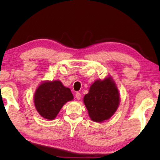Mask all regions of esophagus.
Returning a JSON list of instances; mask_svg holds the SVG:
<instances>
[{
  "label": "esophagus",
  "instance_id": "34e87169",
  "mask_svg": "<svg viewBox=\"0 0 160 160\" xmlns=\"http://www.w3.org/2000/svg\"><path fill=\"white\" fill-rule=\"evenodd\" d=\"M75 97H76L77 99L79 100L81 97V94L80 92H76L75 93Z\"/></svg>",
  "mask_w": 160,
  "mask_h": 160
}]
</instances>
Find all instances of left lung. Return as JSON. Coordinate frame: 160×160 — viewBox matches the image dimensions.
I'll use <instances>...</instances> for the list:
<instances>
[{
	"mask_svg": "<svg viewBox=\"0 0 160 160\" xmlns=\"http://www.w3.org/2000/svg\"><path fill=\"white\" fill-rule=\"evenodd\" d=\"M83 101L92 120L101 123L114 114L120 103V94L112 77H107L96 80Z\"/></svg>",
	"mask_w": 160,
	"mask_h": 160,
	"instance_id": "1",
	"label": "left lung"
}]
</instances>
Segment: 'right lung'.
<instances>
[{"label":"right lung","instance_id":"add662e5","mask_svg":"<svg viewBox=\"0 0 160 160\" xmlns=\"http://www.w3.org/2000/svg\"><path fill=\"white\" fill-rule=\"evenodd\" d=\"M73 99L68 88L61 81H46L38 87L34 95L36 109L43 118L53 120L63 105Z\"/></svg>","mask_w":160,"mask_h":160}]
</instances>
